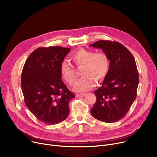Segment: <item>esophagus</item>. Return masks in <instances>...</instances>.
<instances>
[{
    "instance_id": "34e87169",
    "label": "esophagus",
    "mask_w": 157,
    "mask_h": 157,
    "mask_svg": "<svg viewBox=\"0 0 157 157\" xmlns=\"http://www.w3.org/2000/svg\"><path fill=\"white\" fill-rule=\"evenodd\" d=\"M86 95V94H76V97H84Z\"/></svg>"
}]
</instances>
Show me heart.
Here are the masks:
<instances>
[{"instance_id": "heart-1", "label": "heart", "mask_w": 157, "mask_h": 157, "mask_svg": "<svg viewBox=\"0 0 157 157\" xmlns=\"http://www.w3.org/2000/svg\"><path fill=\"white\" fill-rule=\"evenodd\" d=\"M71 60L78 67H83L81 75L83 76L73 87L74 91L78 92H85L92 88L96 81L98 84L102 83L110 67V60L105 53H95L83 48L74 52L71 56ZM60 74L63 79L70 85H73L76 80L75 71L67 62L61 63Z\"/></svg>"}]
</instances>
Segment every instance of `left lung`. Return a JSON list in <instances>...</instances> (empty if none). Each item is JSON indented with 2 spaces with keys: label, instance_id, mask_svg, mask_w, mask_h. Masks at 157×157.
<instances>
[{
  "label": "left lung",
  "instance_id": "8db88e82",
  "mask_svg": "<svg viewBox=\"0 0 157 157\" xmlns=\"http://www.w3.org/2000/svg\"><path fill=\"white\" fill-rule=\"evenodd\" d=\"M90 46L102 49L110 60L102 86L94 92L97 101L90 112L97 120L117 122L125 116L137 96L139 80L135 59L118 42L101 40Z\"/></svg>",
  "mask_w": 157,
  "mask_h": 157
}]
</instances>
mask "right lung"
I'll use <instances>...</instances> for the list:
<instances>
[{"mask_svg": "<svg viewBox=\"0 0 157 157\" xmlns=\"http://www.w3.org/2000/svg\"><path fill=\"white\" fill-rule=\"evenodd\" d=\"M70 48H39L28 57L22 70L21 86L29 111L47 125L59 123L69 114L75 95L61 79L60 65Z\"/></svg>", "mask_w": 157, "mask_h": 157, "instance_id": "1", "label": "right lung"}]
</instances>
